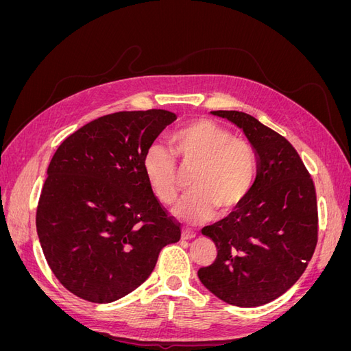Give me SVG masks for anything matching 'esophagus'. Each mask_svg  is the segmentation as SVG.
<instances>
[{
	"mask_svg": "<svg viewBox=\"0 0 351 351\" xmlns=\"http://www.w3.org/2000/svg\"><path fill=\"white\" fill-rule=\"evenodd\" d=\"M195 237H196V232L192 231V230L184 228L182 231V239H184V240H190V239H195Z\"/></svg>",
	"mask_w": 351,
	"mask_h": 351,
	"instance_id": "1",
	"label": "esophagus"
}]
</instances>
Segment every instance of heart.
<instances>
[{
	"label": "heart",
	"mask_w": 351,
	"mask_h": 351,
	"mask_svg": "<svg viewBox=\"0 0 351 351\" xmlns=\"http://www.w3.org/2000/svg\"><path fill=\"white\" fill-rule=\"evenodd\" d=\"M167 152L154 146L143 156V173L154 195L164 205H173L180 195V168L195 169L186 197L174 214L189 222H204L215 210L237 209L247 199L258 171L253 145L215 121L197 119L174 132Z\"/></svg>",
	"instance_id": "heart-1"
}]
</instances>
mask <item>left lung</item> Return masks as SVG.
Here are the masks:
<instances>
[{
	"instance_id": "obj_1",
	"label": "left lung",
	"mask_w": 351,
	"mask_h": 351,
	"mask_svg": "<svg viewBox=\"0 0 351 351\" xmlns=\"http://www.w3.org/2000/svg\"><path fill=\"white\" fill-rule=\"evenodd\" d=\"M234 123L258 155V176L247 199L202 230L217 258L197 271L218 299L256 307L278 299L302 277L317 243L313 180L284 136L240 111H212Z\"/></svg>"
}]
</instances>
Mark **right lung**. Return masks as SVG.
Masks as SVG:
<instances>
[{
	"instance_id": "add662e5",
	"label": "right lung",
	"mask_w": 351,
	"mask_h": 351,
	"mask_svg": "<svg viewBox=\"0 0 351 351\" xmlns=\"http://www.w3.org/2000/svg\"><path fill=\"white\" fill-rule=\"evenodd\" d=\"M177 115L165 110L99 117L52 156L36 209L42 250L74 295L111 303L142 285L159 252L182 237L143 173V156Z\"/></svg>"
}]
</instances>
